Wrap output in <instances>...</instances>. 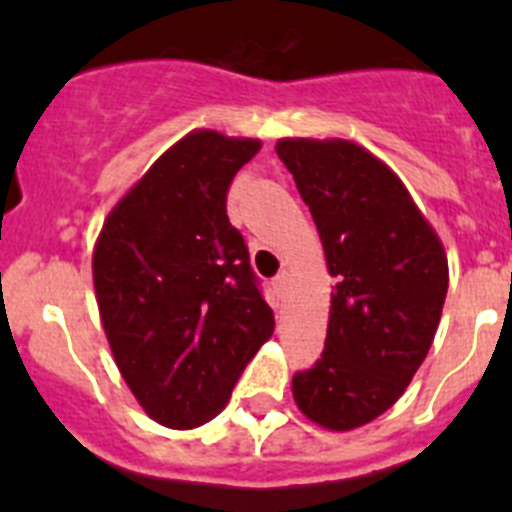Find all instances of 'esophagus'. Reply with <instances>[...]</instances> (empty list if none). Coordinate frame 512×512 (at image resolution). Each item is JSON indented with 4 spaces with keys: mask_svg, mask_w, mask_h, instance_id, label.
<instances>
[{
    "mask_svg": "<svg viewBox=\"0 0 512 512\" xmlns=\"http://www.w3.org/2000/svg\"><path fill=\"white\" fill-rule=\"evenodd\" d=\"M287 284H289L287 271H282V274H277V277H274V289H277V292H284V289H287Z\"/></svg>",
    "mask_w": 512,
    "mask_h": 512,
    "instance_id": "esophagus-1",
    "label": "esophagus"
}]
</instances>
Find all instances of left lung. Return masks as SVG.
<instances>
[{"label": "left lung", "instance_id": "1", "mask_svg": "<svg viewBox=\"0 0 512 512\" xmlns=\"http://www.w3.org/2000/svg\"><path fill=\"white\" fill-rule=\"evenodd\" d=\"M323 243L330 292L325 351L292 379L305 418L354 431L390 410L428 356L449 259L400 176L354 140L279 138Z\"/></svg>", "mask_w": 512, "mask_h": 512}]
</instances>
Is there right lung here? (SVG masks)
Returning <instances> with one entry per match:
<instances>
[{
	"label": "right lung",
	"mask_w": 512,
	"mask_h": 512,
	"mask_svg": "<svg viewBox=\"0 0 512 512\" xmlns=\"http://www.w3.org/2000/svg\"><path fill=\"white\" fill-rule=\"evenodd\" d=\"M259 138L192 130L104 217L92 253L99 318L128 390L166 428H200L228 405L274 333L243 235L225 215Z\"/></svg>",
	"instance_id": "right-lung-1"
}]
</instances>
